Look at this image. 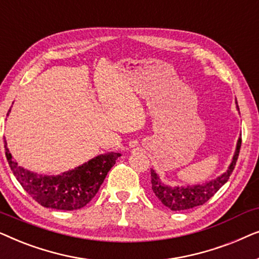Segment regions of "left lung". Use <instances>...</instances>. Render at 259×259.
Segmentation results:
<instances>
[{
	"instance_id": "8db88e82",
	"label": "left lung",
	"mask_w": 259,
	"mask_h": 259,
	"mask_svg": "<svg viewBox=\"0 0 259 259\" xmlns=\"http://www.w3.org/2000/svg\"><path fill=\"white\" fill-rule=\"evenodd\" d=\"M240 146H242V138H239L238 144H237L236 153L233 155V160L231 162V165H230L228 171H226L224 175L218 177L217 179L212 180V182H208L206 184H201V185L187 187L166 186L164 184H161L157 173L152 169L151 183L153 193L165 206L171 208L172 211L189 210V208L205 204L212 196H214V194L217 193V191L228 182L230 176L232 175L233 169H235L237 159H238Z\"/></svg>"
}]
</instances>
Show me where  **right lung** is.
I'll use <instances>...</instances> for the list:
<instances>
[{
    "label": "right lung",
    "mask_w": 259,
    "mask_h": 259,
    "mask_svg": "<svg viewBox=\"0 0 259 259\" xmlns=\"http://www.w3.org/2000/svg\"><path fill=\"white\" fill-rule=\"evenodd\" d=\"M5 148L10 168L24 191L42 206L62 211L79 210L86 206L120 157L119 153L112 152L95 157L61 176H41L17 165L9 153L7 143Z\"/></svg>",
    "instance_id": "right-lung-1"
}]
</instances>
